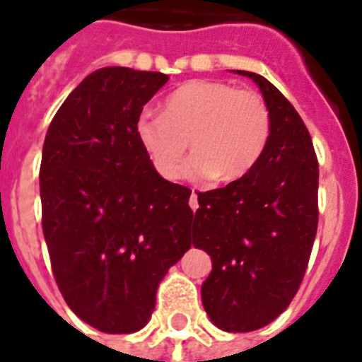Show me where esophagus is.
I'll return each mask as SVG.
<instances>
[{"mask_svg": "<svg viewBox=\"0 0 362 362\" xmlns=\"http://www.w3.org/2000/svg\"><path fill=\"white\" fill-rule=\"evenodd\" d=\"M189 206H191V210H197V208H199V201H197V193H195V189L191 191V197H189Z\"/></svg>", "mask_w": 362, "mask_h": 362, "instance_id": "esophagus-1", "label": "esophagus"}]
</instances>
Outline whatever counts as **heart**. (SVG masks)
Masks as SVG:
<instances>
[{
	"mask_svg": "<svg viewBox=\"0 0 362 362\" xmlns=\"http://www.w3.org/2000/svg\"><path fill=\"white\" fill-rule=\"evenodd\" d=\"M272 135V113L257 90L234 89L217 79H191L165 100V113L143 111L135 137L165 180L182 175L187 139L195 154L191 180L234 182L255 169Z\"/></svg>",
	"mask_w": 362,
	"mask_h": 362,
	"instance_id": "1",
	"label": "heart"
}]
</instances>
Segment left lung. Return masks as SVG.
<instances>
[{
    "instance_id": "8db88e82",
    "label": "left lung",
    "mask_w": 362,
    "mask_h": 362,
    "mask_svg": "<svg viewBox=\"0 0 362 362\" xmlns=\"http://www.w3.org/2000/svg\"><path fill=\"white\" fill-rule=\"evenodd\" d=\"M247 76L272 113V135L251 173L199 193L193 245L211 257L201 296L227 333L272 324L303 281L318 228V160L307 126L264 76Z\"/></svg>"
}]
</instances>
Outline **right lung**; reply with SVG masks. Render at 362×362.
<instances>
[{"mask_svg":"<svg viewBox=\"0 0 362 362\" xmlns=\"http://www.w3.org/2000/svg\"><path fill=\"white\" fill-rule=\"evenodd\" d=\"M169 76L95 70L55 113L42 146V230L72 313L102 333H135L193 242L191 189L161 178L135 137Z\"/></svg>","mask_w":362,"mask_h":362,"instance_id":"obj_1","label":"right lung"}]
</instances>
